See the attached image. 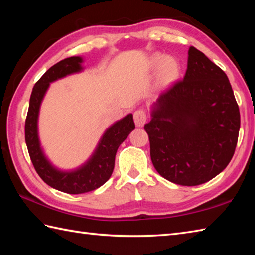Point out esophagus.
I'll use <instances>...</instances> for the list:
<instances>
[{
  "label": "esophagus",
  "instance_id": "esophagus-1",
  "mask_svg": "<svg viewBox=\"0 0 255 255\" xmlns=\"http://www.w3.org/2000/svg\"><path fill=\"white\" fill-rule=\"evenodd\" d=\"M147 119H148L147 113H145L143 110H138L133 113V121L137 127H143L145 122H147Z\"/></svg>",
  "mask_w": 255,
  "mask_h": 255
}]
</instances>
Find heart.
<instances>
[{
    "label": "heart",
    "instance_id": "b5f03b06",
    "mask_svg": "<svg viewBox=\"0 0 255 255\" xmlns=\"http://www.w3.org/2000/svg\"><path fill=\"white\" fill-rule=\"evenodd\" d=\"M149 67L153 70L160 69L159 82L162 86L172 84L180 74V67L173 58L165 57L161 53H154L150 58Z\"/></svg>",
    "mask_w": 255,
    "mask_h": 255
}]
</instances>
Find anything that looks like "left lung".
I'll use <instances>...</instances> for the list:
<instances>
[{
    "label": "left lung",
    "mask_w": 255,
    "mask_h": 255,
    "mask_svg": "<svg viewBox=\"0 0 255 255\" xmlns=\"http://www.w3.org/2000/svg\"><path fill=\"white\" fill-rule=\"evenodd\" d=\"M144 125L154 169L165 180L196 186L223 172L235 153L240 113L226 73L188 49L184 78L150 107Z\"/></svg>",
    "instance_id": "left-lung-1"
}]
</instances>
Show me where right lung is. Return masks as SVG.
<instances>
[{
    "instance_id": "add662e5",
    "label": "right lung",
    "mask_w": 255,
    "mask_h": 255,
    "mask_svg": "<svg viewBox=\"0 0 255 255\" xmlns=\"http://www.w3.org/2000/svg\"><path fill=\"white\" fill-rule=\"evenodd\" d=\"M84 59L80 56L67 58L56 63L37 81L32 89L25 123V140L30 160L41 180L52 188L68 194H83L101 187L111 177L117 149L133 129L132 114L112 124L102 134L93 153L80 166L71 170L59 169L46 155L42 148L38 119L41 103L50 83L84 70Z\"/></svg>"
}]
</instances>
